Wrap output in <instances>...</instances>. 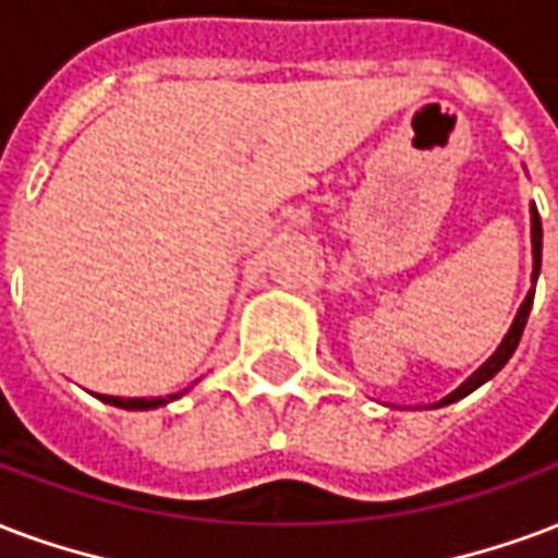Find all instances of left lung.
I'll return each instance as SVG.
<instances>
[{"label":"left lung","mask_w":558,"mask_h":558,"mask_svg":"<svg viewBox=\"0 0 558 558\" xmlns=\"http://www.w3.org/2000/svg\"><path fill=\"white\" fill-rule=\"evenodd\" d=\"M532 257H535V268H532V280H538V271H542V218H538V209L532 206ZM532 299H535V290H530V295H526V301L521 304V311H518V316H514V322H511L509 333H506V340L499 342V349L488 357V363L485 366H478L476 373L470 375L468 381L461 384L458 390H452V393L447 396V399H440L437 405H449V402H456V399H461V396H468L476 390L478 384H485L488 378H494V375L509 363V357L514 354V349H518V342H521V333L523 328H526V319H530V311H532Z\"/></svg>","instance_id":"left-lung-1"}]
</instances>
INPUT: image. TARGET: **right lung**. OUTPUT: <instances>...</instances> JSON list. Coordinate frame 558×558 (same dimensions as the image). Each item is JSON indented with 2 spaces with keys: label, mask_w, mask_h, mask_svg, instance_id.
<instances>
[{
  "label": "right lung",
  "mask_w": 558,
  "mask_h": 558,
  "mask_svg": "<svg viewBox=\"0 0 558 558\" xmlns=\"http://www.w3.org/2000/svg\"><path fill=\"white\" fill-rule=\"evenodd\" d=\"M180 393L168 396V399H177ZM102 402H109V405H118V408H126V411H150V408H159L165 405L168 399H121V396H100Z\"/></svg>",
  "instance_id": "obj_1"
}]
</instances>
